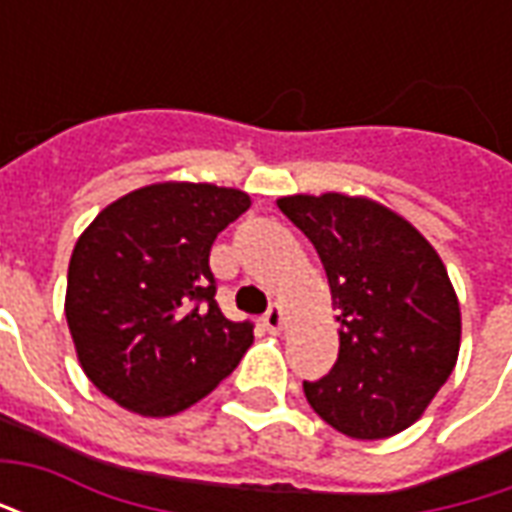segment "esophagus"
<instances>
[{
  "label": "esophagus",
  "mask_w": 512,
  "mask_h": 512,
  "mask_svg": "<svg viewBox=\"0 0 512 512\" xmlns=\"http://www.w3.org/2000/svg\"><path fill=\"white\" fill-rule=\"evenodd\" d=\"M282 323H285V312H282L279 304H271L266 315H263V326H266L268 332H279V329H282Z\"/></svg>",
  "instance_id": "obj_1"
}]
</instances>
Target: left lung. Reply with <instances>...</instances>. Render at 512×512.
Segmentation results:
<instances>
[{
  "mask_svg": "<svg viewBox=\"0 0 512 512\" xmlns=\"http://www.w3.org/2000/svg\"><path fill=\"white\" fill-rule=\"evenodd\" d=\"M321 257L340 323L332 373L304 381L315 414L351 439L414 425L450 378L461 307L447 268L417 227L367 197L277 200Z\"/></svg>",
  "mask_w": 512,
  "mask_h": 512,
  "instance_id": "left-lung-1",
  "label": "left lung"
}]
</instances>
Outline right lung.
Segmentation results:
<instances>
[{"instance_id":"obj_1","label":"right lung","mask_w":512,"mask_h":512,"mask_svg":"<svg viewBox=\"0 0 512 512\" xmlns=\"http://www.w3.org/2000/svg\"><path fill=\"white\" fill-rule=\"evenodd\" d=\"M249 202L213 183H153L79 235L65 318L82 370L117 406L172 417L241 362L255 326L224 318L208 257Z\"/></svg>"}]
</instances>
